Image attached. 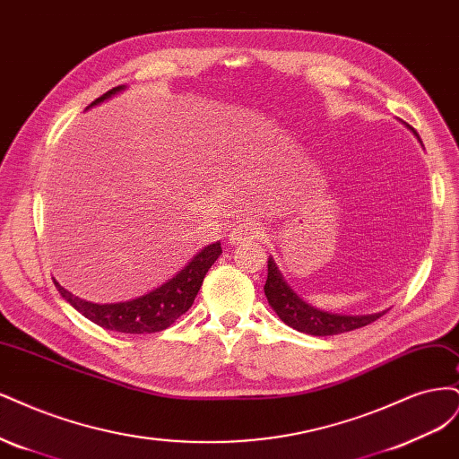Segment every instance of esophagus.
<instances>
[{
    "label": "esophagus",
    "mask_w": 459,
    "mask_h": 459,
    "mask_svg": "<svg viewBox=\"0 0 459 459\" xmlns=\"http://www.w3.org/2000/svg\"><path fill=\"white\" fill-rule=\"evenodd\" d=\"M261 236H263V229L257 223H240L236 225L230 232V244L240 246L247 242H255V240H261Z\"/></svg>",
    "instance_id": "1"
}]
</instances>
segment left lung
Returning a JSON list of instances; mask_svg holds the SVG:
<instances>
[{
    "label": "left lung",
    "mask_w": 459,
    "mask_h": 459,
    "mask_svg": "<svg viewBox=\"0 0 459 459\" xmlns=\"http://www.w3.org/2000/svg\"><path fill=\"white\" fill-rule=\"evenodd\" d=\"M413 135H416L418 141L421 143L416 131H413ZM267 269H269V274H267V282H264V295H267V301L273 307L274 313L280 316V320L298 332H303L308 335L345 333L351 330L368 326V324H372L374 320L385 315V310L374 315H337V313H328V310H320L303 301L299 295L291 290V286L284 280L282 273L278 271L273 257H269Z\"/></svg>",
    "instance_id": "obj_1"
}]
</instances>
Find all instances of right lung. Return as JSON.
Wrapping results in <instances>:
<instances>
[{
  "label": "right lung",
  "mask_w": 459,
  "mask_h": 459,
  "mask_svg": "<svg viewBox=\"0 0 459 459\" xmlns=\"http://www.w3.org/2000/svg\"><path fill=\"white\" fill-rule=\"evenodd\" d=\"M126 85L112 87L102 97L95 99L90 107H97L100 102L112 99L114 95L122 93ZM85 108V110H87ZM223 254L221 242H213L200 249L198 254L192 257L185 267L177 273L168 282L154 288L152 291L139 295L135 299L120 301V303H93L85 301L78 295L70 293L55 280V286L58 293L83 315L87 320H91L97 326L120 332V333H154L169 328L171 324L185 315L186 310L195 303L198 290L202 288L204 276L212 269V264L217 257Z\"/></svg>",
  "instance_id": "1"
}]
</instances>
